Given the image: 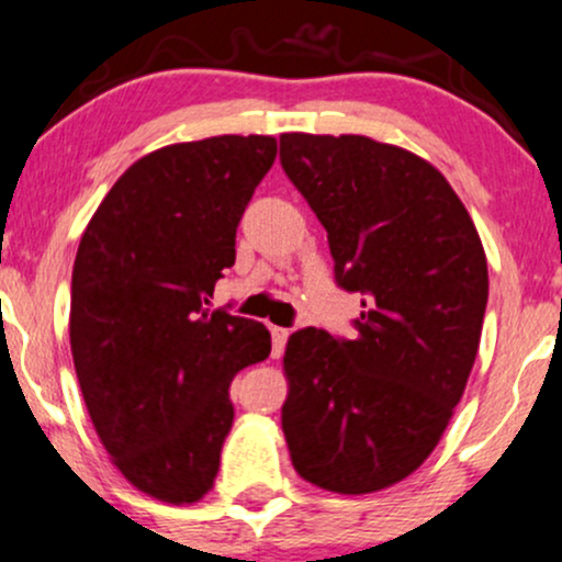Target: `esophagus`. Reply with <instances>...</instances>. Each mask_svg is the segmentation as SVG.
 I'll use <instances>...</instances> for the list:
<instances>
[{
  "mask_svg": "<svg viewBox=\"0 0 562 562\" xmlns=\"http://www.w3.org/2000/svg\"><path fill=\"white\" fill-rule=\"evenodd\" d=\"M270 335H273V356H281L283 348H286L289 329H283V327H270Z\"/></svg>",
  "mask_w": 562,
  "mask_h": 562,
  "instance_id": "esophagus-1",
  "label": "esophagus"
}]
</instances>
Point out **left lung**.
I'll list each match as a JSON object with an SVG mask.
<instances>
[{
  "instance_id": "left-lung-1",
  "label": "left lung",
  "mask_w": 562,
  "mask_h": 562,
  "mask_svg": "<svg viewBox=\"0 0 562 562\" xmlns=\"http://www.w3.org/2000/svg\"><path fill=\"white\" fill-rule=\"evenodd\" d=\"M281 166L327 231L337 286L364 294L356 340L316 327L289 337V456L324 491H383L431 456L461 402L485 249L448 179L394 144L281 134Z\"/></svg>"
}]
</instances>
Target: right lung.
Segmentation results:
<instances>
[{"mask_svg":"<svg viewBox=\"0 0 562 562\" xmlns=\"http://www.w3.org/2000/svg\"><path fill=\"white\" fill-rule=\"evenodd\" d=\"M276 153L273 136H211L144 155L77 249L69 340L82 400L114 467L168 504L214 487L233 378L270 353L262 324L206 305Z\"/></svg>","mask_w":562,"mask_h":562,"instance_id":"obj_1","label":"right lung"}]
</instances>
